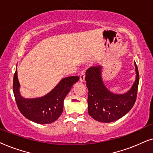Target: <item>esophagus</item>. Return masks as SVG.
Wrapping results in <instances>:
<instances>
[{
  "mask_svg": "<svg viewBox=\"0 0 153 153\" xmlns=\"http://www.w3.org/2000/svg\"><path fill=\"white\" fill-rule=\"evenodd\" d=\"M85 78V71L83 70L82 71V72H81L80 74V80L81 82H84Z\"/></svg>",
  "mask_w": 153,
  "mask_h": 153,
  "instance_id": "1",
  "label": "esophagus"
}]
</instances>
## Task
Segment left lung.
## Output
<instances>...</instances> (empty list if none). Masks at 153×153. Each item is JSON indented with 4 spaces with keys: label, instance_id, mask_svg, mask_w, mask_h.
I'll list each match as a JSON object with an SVG mask.
<instances>
[{
    "label": "left lung",
    "instance_id": "obj_1",
    "mask_svg": "<svg viewBox=\"0 0 153 153\" xmlns=\"http://www.w3.org/2000/svg\"><path fill=\"white\" fill-rule=\"evenodd\" d=\"M136 80L130 90L123 94L110 91L101 78V66L89 68L86 72L88 89V113L95 120L108 123L125 115L134 106L137 96L139 74L135 63Z\"/></svg>",
    "mask_w": 153,
    "mask_h": 153
}]
</instances>
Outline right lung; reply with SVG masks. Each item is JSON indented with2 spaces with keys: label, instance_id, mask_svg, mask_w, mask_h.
I'll use <instances>...</instances> for the list:
<instances>
[{
  "label": "right lung",
  "instance_id": "right-lung-1",
  "mask_svg": "<svg viewBox=\"0 0 153 153\" xmlns=\"http://www.w3.org/2000/svg\"><path fill=\"white\" fill-rule=\"evenodd\" d=\"M79 80L78 76L63 78L59 84L44 97L25 99L19 93V82L16 69L13 78V92L17 107L22 115L30 121L38 124H50L56 121L63 112L64 100Z\"/></svg>",
  "mask_w": 153,
  "mask_h": 153
}]
</instances>
